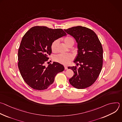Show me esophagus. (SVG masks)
<instances>
[{
	"label": "esophagus",
	"instance_id": "34e87169",
	"mask_svg": "<svg viewBox=\"0 0 122 122\" xmlns=\"http://www.w3.org/2000/svg\"><path fill=\"white\" fill-rule=\"evenodd\" d=\"M64 67H65V69H67V66H64Z\"/></svg>",
	"mask_w": 122,
	"mask_h": 122
}]
</instances>
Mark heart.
<instances>
[{"label": "heart", "instance_id": "b5f03b06", "mask_svg": "<svg viewBox=\"0 0 122 122\" xmlns=\"http://www.w3.org/2000/svg\"><path fill=\"white\" fill-rule=\"evenodd\" d=\"M64 42L66 46L69 47L71 45H73L74 43V40L73 38L70 36H67L64 39ZM59 44V41L56 40L51 45V50L52 51L56 52L57 49V46ZM73 57L71 55H63L59 54L55 56V60L60 64L64 65L68 64L70 61L72 59Z\"/></svg>", "mask_w": 122, "mask_h": 122}]
</instances>
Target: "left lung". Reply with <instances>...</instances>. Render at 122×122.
<instances>
[{"label":"left lung","mask_w":122,"mask_h":122,"mask_svg":"<svg viewBox=\"0 0 122 122\" xmlns=\"http://www.w3.org/2000/svg\"><path fill=\"white\" fill-rule=\"evenodd\" d=\"M72 36L77 43V56L74 63L76 66H68L74 72L69 80L77 89H84L92 85L98 78L102 67L103 48L96 34L91 29L77 26L64 29Z\"/></svg>","instance_id":"8db88e82"}]
</instances>
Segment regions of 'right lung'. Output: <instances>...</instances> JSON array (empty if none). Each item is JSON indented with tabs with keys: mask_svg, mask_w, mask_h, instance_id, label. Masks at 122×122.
<instances>
[{
	"mask_svg": "<svg viewBox=\"0 0 122 122\" xmlns=\"http://www.w3.org/2000/svg\"><path fill=\"white\" fill-rule=\"evenodd\" d=\"M66 35L60 28L36 26L23 36L18 50V66L24 80L33 89H47L54 82L56 75L64 71L63 65L58 62L47 67L44 63L51 53V43Z\"/></svg>",
	"mask_w": 122,
	"mask_h": 122,
	"instance_id": "1",
	"label": "right lung"
}]
</instances>
